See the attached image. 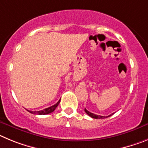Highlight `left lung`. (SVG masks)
<instances>
[{"label":"left lung","mask_w":148,"mask_h":148,"mask_svg":"<svg viewBox=\"0 0 148 148\" xmlns=\"http://www.w3.org/2000/svg\"><path fill=\"white\" fill-rule=\"evenodd\" d=\"M85 112H86V114H87L89 116L92 117V118H94V119H104V118H107V117H109V116H110L112 115V114H110V115H108V116H100V115H96V114H92V113L89 112L88 110H86V108H85Z\"/></svg>","instance_id":"left-lung-1"}]
</instances>
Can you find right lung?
Masks as SVG:
<instances>
[{"label":"right lung","instance_id":"add662e5","mask_svg":"<svg viewBox=\"0 0 148 148\" xmlns=\"http://www.w3.org/2000/svg\"><path fill=\"white\" fill-rule=\"evenodd\" d=\"M60 102V99L57 103L54 104V106H51V107H49V108H47L43 109V110H39V111H32V110H27L29 111V112L32 113V114H38V115H46V114H50V113H52L53 111L55 110L56 108L58 106Z\"/></svg>","mask_w":148,"mask_h":148}]
</instances>
